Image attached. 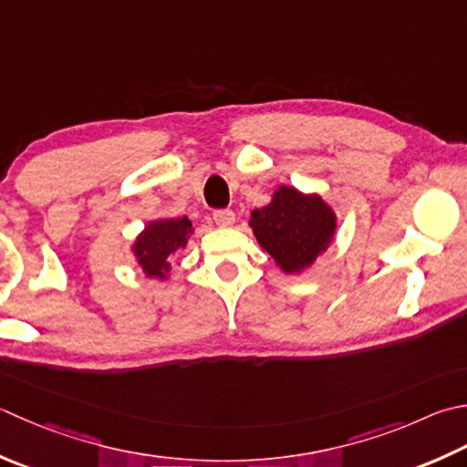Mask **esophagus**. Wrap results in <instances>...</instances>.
Here are the masks:
<instances>
[{
	"mask_svg": "<svg viewBox=\"0 0 467 467\" xmlns=\"http://www.w3.org/2000/svg\"><path fill=\"white\" fill-rule=\"evenodd\" d=\"M213 218H214V223L218 226H233L234 224V213H233V210H228V208L214 210Z\"/></svg>",
	"mask_w": 467,
	"mask_h": 467,
	"instance_id": "obj_1",
	"label": "esophagus"
}]
</instances>
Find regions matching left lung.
Segmentation results:
<instances>
[{
	"mask_svg": "<svg viewBox=\"0 0 467 467\" xmlns=\"http://www.w3.org/2000/svg\"><path fill=\"white\" fill-rule=\"evenodd\" d=\"M259 244L283 271L296 273L326 251L336 231V216L319 196H304L296 188H279L273 202L251 213Z\"/></svg>",
	"mask_w": 467,
	"mask_h": 467,
	"instance_id": "left-lung-1",
	"label": "left lung"
}]
</instances>
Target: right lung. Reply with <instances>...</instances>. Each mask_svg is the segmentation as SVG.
Returning <instances> with one entry per match:
<instances>
[{
  "mask_svg": "<svg viewBox=\"0 0 467 467\" xmlns=\"http://www.w3.org/2000/svg\"><path fill=\"white\" fill-rule=\"evenodd\" d=\"M192 223L188 218H170V221H155L145 226L137 239L133 251L143 271L150 277L163 279L170 273V257L173 251L184 249Z\"/></svg>",
  "mask_w": 467,
  "mask_h": 467,
  "instance_id": "obj_1",
  "label": "right lung"
}]
</instances>
